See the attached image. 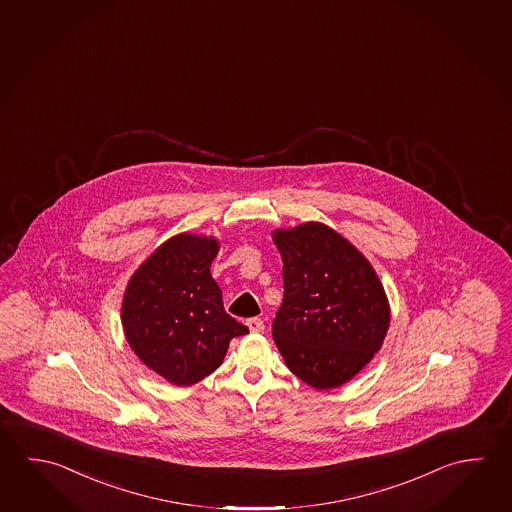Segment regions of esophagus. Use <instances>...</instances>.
Wrapping results in <instances>:
<instances>
[{"instance_id": "obj_1", "label": "esophagus", "mask_w": 512, "mask_h": 512, "mask_svg": "<svg viewBox=\"0 0 512 512\" xmlns=\"http://www.w3.org/2000/svg\"><path fill=\"white\" fill-rule=\"evenodd\" d=\"M246 325H248V329H250V332H253V334L264 331V320H260V318H250V320L246 322Z\"/></svg>"}]
</instances>
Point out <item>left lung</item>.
<instances>
[{"instance_id": "1", "label": "left lung", "mask_w": 512, "mask_h": 512, "mask_svg": "<svg viewBox=\"0 0 512 512\" xmlns=\"http://www.w3.org/2000/svg\"><path fill=\"white\" fill-rule=\"evenodd\" d=\"M284 300L273 340L305 385L331 390L367 367L385 341L390 304L376 269L349 239L318 221L273 230Z\"/></svg>"}]
</instances>
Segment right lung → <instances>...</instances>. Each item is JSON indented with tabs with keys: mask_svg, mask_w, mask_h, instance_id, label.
Wrapping results in <instances>:
<instances>
[{
	"mask_svg": "<svg viewBox=\"0 0 512 512\" xmlns=\"http://www.w3.org/2000/svg\"><path fill=\"white\" fill-rule=\"evenodd\" d=\"M221 244L183 232L160 244L138 266L122 298L127 343L145 367L172 385L210 376L235 336L248 327L226 313L210 266Z\"/></svg>",
	"mask_w": 512,
	"mask_h": 512,
	"instance_id": "add662e5",
	"label": "right lung"
}]
</instances>
